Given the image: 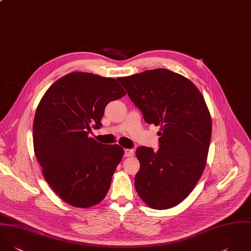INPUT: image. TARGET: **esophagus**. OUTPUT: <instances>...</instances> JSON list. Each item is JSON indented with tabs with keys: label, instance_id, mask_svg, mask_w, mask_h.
I'll use <instances>...</instances> for the list:
<instances>
[{
	"label": "esophagus",
	"instance_id": "1",
	"mask_svg": "<svg viewBox=\"0 0 251 251\" xmlns=\"http://www.w3.org/2000/svg\"><path fill=\"white\" fill-rule=\"evenodd\" d=\"M134 150H125V153H124V156L125 157H132L134 156Z\"/></svg>",
	"mask_w": 251,
	"mask_h": 251
}]
</instances>
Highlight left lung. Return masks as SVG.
I'll return each mask as SVG.
<instances>
[{"label": "left lung", "instance_id": "1", "mask_svg": "<svg viewBox=\"0 0 251 251\" xmlns=\"http://www.w3.org/2000/svg\"><path fill=\"white\" fill-rule=\"evenodd\" d=\"M148 124L160 127L159 150L140 147L135 176L139 196L155 209L184 200L203 172L211 138V118L198 88L166 69L119 77Z\"/></svg>", "mask_w": 251, "mask_h": 251}]
</instances>
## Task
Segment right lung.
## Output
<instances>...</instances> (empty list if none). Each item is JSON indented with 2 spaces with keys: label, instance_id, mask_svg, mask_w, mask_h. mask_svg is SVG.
<instances>
[{
  "label": "right lung",
  "instance_id": "1",
  "mask_svg": "<svg viewBox=\"0 0 251 251\" xmlns=\"http://www.w3.org/2000/svg\"><path fill=\"white\" fill-rule=\"evenodd\" d=\"M126 95L111 77L75 72L55 81L34 119L36 157L54 192L66 202L90 207L102 200L124 150L89 137L100 129L106 104Z\"/></svg>",
  "mask_w": 251,
  "mask_h": 251
}]
</instances>
